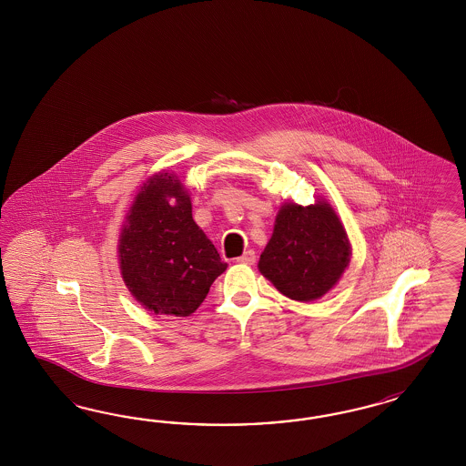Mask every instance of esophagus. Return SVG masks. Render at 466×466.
I'll use <instances>...</instances> for the list:
<instances>
[{"label": "esophagus", "instance_id": "34e87169", "mask_svg": "<svg viewBox=\"0 0 466 466\" xmlns=\"http://www.w3.org/2000/svg\"><path fill=\"white\" fill-rule=\"evenodd\" d=\"M254 261H256V253L251 249L238 258V263H244V265H254Z\"/></svg>", "mask_w": 466, "mask_h": 466}]
</instances>
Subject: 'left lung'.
<instances>
[{
  "mask_svg": "<svg viewBox=\"0 0 466 466\" xmlns=\"http://www.w3.org/2000/svg\"><path fill=\"white\" fill-rule=\"evenodd\" d=\"M350 261V242L337 213L325 203H287L258 268L283 296L309 302L339 282Z\"/></svg>",
  "mask_w": 466,
  "mask_h": 466,
  "instance_id": "obj_1",
  "label": "left lung"
}]
</instances>
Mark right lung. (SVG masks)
<instances>
[{"instance_id": "1", "label": "right lung", "mask_w": 466, "mask_h": 466, "mask_svg": "<svg viewBox=\"0 0 466 466\" xmlns=\"http://www.w3.org/2000/svg\"><path fill=\"white\" fill-rule=\"evenodd\" d=\"M119 261L125 283L141 306L172 316L195 312L227 268L193 220L183 184L167 172L141 187L121 232Z\"/></svg>"}]
</instances>
